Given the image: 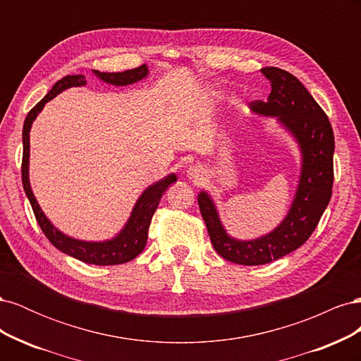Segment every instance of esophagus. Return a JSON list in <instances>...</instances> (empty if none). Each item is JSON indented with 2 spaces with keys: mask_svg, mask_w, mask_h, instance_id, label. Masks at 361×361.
<instances>
[{
  "mask_svg": "<svg viewBox=\"0 0 361 361\" xmlns=\"http://www.w3.org/2000/svg\"><path fill=\"white\" fill-rule=\"evenodd\" d=\"M187 176L192 180H202L204 176V170L200 166H191L187 170Z\"/></svg>",
  "mask_w": 361,
  "mask_h": 361,
  "instance_id": "1",
  "label": "esophagus"
}]
</instances>
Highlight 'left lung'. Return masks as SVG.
<instances>
[{
    "label": "left lung",
    "mask_w": 361,
    "mask_h": 361,
    "mask_svg": "<svg viewBox=\"0 0 361 361\" xmlns=\"http://www.w3.org/2000/svg\"><path fill=\"white\" fill-rule=\"evenodd\" d=\"M271 82L268 101L251 110L276 117L301 152L300 180L286 216L264 236L236 239L227 233L209 192L200 191L199 207L211 243L221 257L238 265H265L300 248L318 226L333 190L334 135L329 117L298 78L279 68L260 69Z\"/></svg>",
    "instance_id": "8db88e82"
}]
</instances>
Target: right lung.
I'll return each instance as SVG.
<instances>
[{
	"mask_svg": "<svg viewBox=\"0 0 361 361\" xmlns=\"http://www.w3.org/2000/svg\"><path fill=\"white\" fill-rule=\"evenodd\" d=\"M93 75H96L97 78L106 84L120 87V85L135 84L141 80H145L149 75V69L146 64H143V66H140L137 69H130L125 72L111 73V72L93 71ZM85 84L87 81L84 75L64 76V78H61L60 81H57L52 85V89L48 92V94L43 97V99L32 108V110L28 113V116L25 117L24 129H23V145H24L23 185H24L27 197L31 203L32 211H35L36 220L43 233H45V236L49 239V243L54 247L63 251L64 255L72 256L90 265L105 267V265L126 264V262L135 259L141 251L145 250L152 216H154L157 211L164 191H166L171 183L178 180L176 174L174 173L169 174V176H166L164 179H159L158 182L152 183L150 187H147L143 192H141L122 231L111 239H105V241H82V239H75L59 231V228L49 221V218L45 215V212L42 211V207L39 206L35 194H32V190H31L28 169H30V130H31L32 122H35L39 113L43 110L45 104L54 99L57 94L71 89V87H82Z\"/></svg>",
	"mask_w": 361,
	"mask_h": 361,
	"instance_id": "add662e5",
	"label": "right lung"
}]
</instances>
